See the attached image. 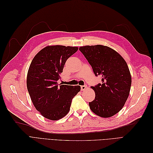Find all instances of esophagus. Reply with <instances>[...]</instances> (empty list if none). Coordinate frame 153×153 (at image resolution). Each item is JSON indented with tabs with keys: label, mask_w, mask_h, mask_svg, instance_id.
Segmentation results:
<instances>
[{
	"label": "esophagus",
	"mask_w": 153,
	"mask_h": 153,
	"mask_svg": "<svg viewBox=\"0 0 153 153\" xmlns=\"http://www.w3.org/2000/svg\"><path fill=\"white\" fill-rule=\"evenodd\" d=\"M80 87H81L82 91H84L87 88V85H82V86H80Z\"/></svg>",
	"instance_id": "34e87169"
}]
</instances>
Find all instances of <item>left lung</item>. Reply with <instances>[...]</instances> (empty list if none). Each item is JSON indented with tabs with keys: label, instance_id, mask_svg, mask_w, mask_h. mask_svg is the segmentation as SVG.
Returning a JSON list of instances; mask_svg holds the SVG:
<instances>
[{
	"label": "left lung",
	"instance_id": "obj_1",
	"mask_svg": "<svg viewBox=\"0 0 153 153\" xmlns=\"http://www.w3.org/2000/svg\"><path fill=\"white\" fill-rule=\"evenodd\" d=\"M101 84L92 86L95 99L89 102L91 110L101 117H110L121 110L128 99L131 77L124 59L116 51L103 45L79 48Z\"/></svg>",
	"mask_w": 153,
	"mask_h": 153
}]
</instances>
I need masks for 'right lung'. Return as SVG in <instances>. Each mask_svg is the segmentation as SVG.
<instances>
[{
    "mask_svg": "<svg viewBox=\"0 0 153 153\" xmlns=\"http://www.w3.org/2000/svg\"><path fill=\"white\" fill-rule=\"evenodd\" d=\"M78 47L48 46L36 55L30 65L27 87L32 102L45 118L56 121L69 112L73 98L80 91L79 85L58 84L67 59Z\"/></svg>",
    "mask_w": 153,
    "mask_h": 153,
    "instance_id": "add662e5",
    "label": "right lung"
}]
</instances>
